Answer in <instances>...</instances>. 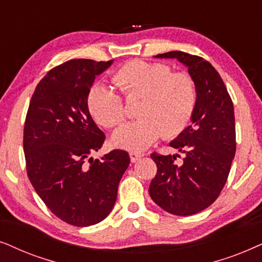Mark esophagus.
Segmentation results:
<instances>
[{"label":"esophagus","mask_w":262,"mask_h":262,"mask_svg":"<svg viewBox=\"0 0 262 262\" xmlns=\"http://www.w3.org/2000/svg\"><path fill=\"white\" fill-rule=\"evenodd\" d=\"M142 156H144V155H141V153H139V152H129V157H130L132 163L138 162V160L140 159Z\"/></svg>","instance_id":"esophagus-1"}]
</instances>
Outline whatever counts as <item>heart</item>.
<instances>
[{
	"label": "heart",
	"instance_id": "heart-1",
	"mask_svg": "<svg viewBox=\"0 0 262 262\" xmlns=\"http://www.w3.org/2000/svg\"><path fill=\"white\" fill-rule=\"evenodd\" d=\"M113 82L127 98L140 97L137 121L118 128L113 142L118 147L141 151L160 135L173 138L182 133L191 120L198 100L196 83L187 73H172L160 62L133 60L113 74ZM90 113L105 128L125 120L122 97L104 83H96L87 98Z\"/></svg>",
	"mask_w": 262,
	"mask_h": 262
}]
</instances>
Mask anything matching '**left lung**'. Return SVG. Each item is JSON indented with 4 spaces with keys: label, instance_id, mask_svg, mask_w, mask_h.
<instances>
[{
    "label": "left lung",
    "instance_id": "obj_1",
    "mask_svg": "<svg viewBox=\"0 0 262 262\" xmlns=\"http://www.w3.org/2000/svg\"><path fill=\"white\" fill-rule=\"evenodd\" d=\"M159 58H176L188 67L196 83L198 100L189 127L170 142L184 153L176 156L153 152L157 175L149 184V196L164 211L191 215L217 200L228 180L236 152L233 104L221 75L210 62L183 51L158 54Z\"/></svg>",
    "mask_w": 262,
    "mask_h": 262
}]
</instances>
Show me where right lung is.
Listing matches in <instances>:
<instances>
[{
	"instance_id": "1",
	"label": "right lung",
	"mask_w": 262,
	"mask_h": 262,
	"mask_svg": "<svg viewBox=\"0 0 262 262\" xmlns=\"http://www.w3.org/2000/svg\"><path fill=\"white\" fill-rule=\"evenodd\" d=\"M113 61L76 58L52 68L38 83L24 127L27 176L56 217L74 226L105 219L129 165L127 151L91 158L105 134L91 117L87 98L96 75Z\"/></svg>"
}]
</instances>
